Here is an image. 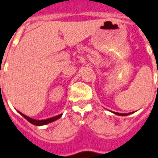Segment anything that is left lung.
<instances>
[{"label":"left lung","mask_w":158,"mask_h":158,"mask_svg":"<svg viewBox=\"0 0 158 158\" xmlns=\"http://www.w3.org/2000/svg\"><path fill=\"white\" fill-rule=\"evenodd\" d=\"M114 114H117V115H121V116H125V115H128V114H131V113H127V114H121V113H118V112H112Z\"/></svg>","instance_id":"1"}]
</instances>
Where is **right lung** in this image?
Returning a JSON list of instances; mask_svg holds the SVG:
<instances>
[{
    "instance_id": "right-lung-1",
    "label": "right lung",
    "mask_w": 158,
    "mask_h": 158,
    "mask_svg": "<svg viewBox=\"0 0 158 158\" xmlns=\"http://www.w3.org/2000/svg\"><path fill=\"white\" fill-rule=\"evenodd\" d=\"M18 113L21 114V115H23L27 121H29L30 123H32V124L35 125V126H43V125H46L48 123H50L52 122H54L56 121V119L60 118L62 116V114H59V115H56V116H54V117H52V118H47V119H42V120H37V119H35V118H31L30 117L27 116V115H25L23 113H21V112L18 111Z\"/></svg>"
}]
</instances>
